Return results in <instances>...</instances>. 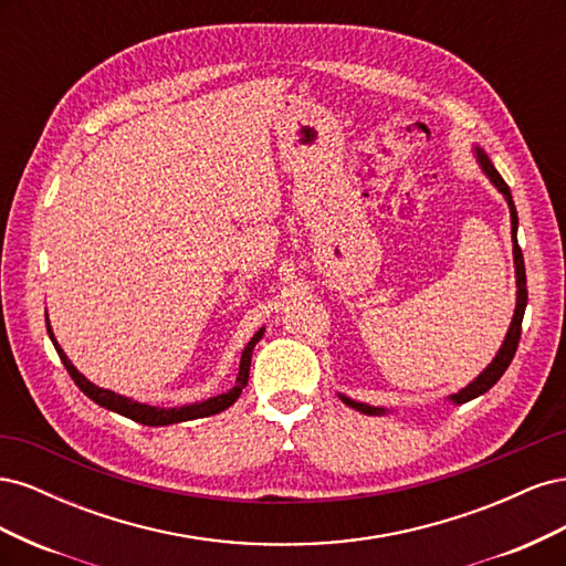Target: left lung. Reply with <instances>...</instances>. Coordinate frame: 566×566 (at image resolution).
<instances>
[{"label": "left lung", "mask_w": 566, "mask_h": 566, "mask_svg": "<svg viewBox=\"0 0 566 566\" xmlns=\"http://www.w3.org/2000/svg\"><path fill=\"white\" fill-rule=\"evenodd\" d=\"M474 156H476V163L479 167H482V172L489 177V181L499 188V191L503 193V198L507 200V208H510V224H512V254H515V276H517V304H515V316H512V323L507 328V335L503 339V345L499 349V354L493 356V361L476 375V378L468 385L462 387L458 394H451L449 401L451 403H465V401H472L476 397H482L484 391H489L495 382L501 380V375L507 370L512 356H515L517 352V345H520V335H522V318H524V310H526V271H524V256H522V250L517 245V210H515V202H512V193H510V186L503 181V177L499 175V169H495L489 160L486 153L474 146ZM339 399L345 401L349 408L354 410H361V413L366 416H382L387 413V408H380V406H368V403H361V401H354L349 397H345V394H339Z\"/></svg>", "instance_id": "left-lung-1"}]
</instances>
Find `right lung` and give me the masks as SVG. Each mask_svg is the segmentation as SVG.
Segmentation results:
<instances>
[{
  "label": "right lung",
  "mask_w": 566,
  "mask_h": 566,
  "mask_svg": "<svg viewBox=\"0 0 566 566\" xmlns=\"http://www.w3.org/2000/svg\"><path fill=\"white\" fill-rule=\"evenodd\" d=\"M46 333L51 337V342H54V347L61 356V361L65 366V370L71 373L73 382L87 394V397L104 406L108 410H115V413L125 416L134 422H142V424H148V427H163V424H175V422H186V420H198V418H208V416H214V413H221V410H227L238 397H241L243 387L248 385V378H250V361H252V349L256 342L262 339L264 335V328L256 331L252 335V339L248 342V347L243 349V356H241V368H238V378H235V385L224 391V394H217V397H210L205 401H196V403H186V406H175V408H160V406H148V403H142V401H134L129 397H123V394L117 391H111V389H104V387H96L94 382H90L84 375L71 364V358L65 356V352L59 347V342L54 337V333H51V325H49V316H46Z\"/></svg>",
  "instance_id": "right-lung-1"
}]
</instances>
